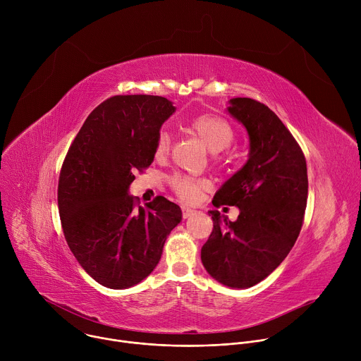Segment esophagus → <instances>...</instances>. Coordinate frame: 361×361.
Listing matches in <instances>:
<instances>
[{
    "label": "esophagus",
    "mask_w": 361,
    "mask_h": 361,
    "mask_svg": "<svg viewBox=\"0 0 361 361\" xmlns=\"http://www.w3.org/2000/svg\"><path fill=\"white\" fill-rule=\"evenodd\" d=\"M194 213H195V210H194V209H191V207H185V205L183 207V217H184V219L191 217Z\"/></svg>",
    "instance_id": "obj_1"
}]
</instances>
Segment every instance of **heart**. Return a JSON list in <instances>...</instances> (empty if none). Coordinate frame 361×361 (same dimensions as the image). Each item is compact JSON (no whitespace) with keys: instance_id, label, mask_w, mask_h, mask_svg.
<instances>
[{"instance_id":"b5f03b06","label":"heart","mask_w":361,"mask_h":361,"mask_svg":"<svg viewBox=\"0 0 361 361\" xmlns=\"http://www.w3.org/2000/svg\"><path fill=\"white\" fill-rule=\"evenodd\" d=\"M191 130L198 135L212 152H220L226 149L234 140V131L228 121L217 116H200L191 121ZM171 137L167 130H161L154 147L156 159H164L170 151ZM173 190L185 201H194L200 195L201 190L207 188V181L188 176H174L170 180Z\"/></svg>"}]
</instances>
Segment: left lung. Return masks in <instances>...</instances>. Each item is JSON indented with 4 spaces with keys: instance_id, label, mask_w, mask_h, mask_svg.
Wrapping results in <instances>:
<instances>
[{
    "instance_id": "1",
    "label": "left lung",
    "mask_w": 361,
    "mask_h": 361,
    "mask_svg": "<svg viewBox=\"0 0 361 361\" xmlns=\"http://www.w3.org/2000/svg\"><path fill=\"white\" fill-rule=\"evenodd\" d=\"M228 114L247 131V163L216 192L214 207L235 205L230 221L210 210L213 231L201 248L207 273L231 288H248L270 276L293 248L307 204V166L281 120L262 102L231 98Z\"/></svg>"
}]
</instances>
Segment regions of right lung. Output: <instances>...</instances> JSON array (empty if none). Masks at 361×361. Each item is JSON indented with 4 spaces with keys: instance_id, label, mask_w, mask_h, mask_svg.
<instances>
[{
    "instance_id": "obj_1",
    "label": "right lung",
    "mask_w": 361,
    "mask_h": 361,
    "mask_svg": "<svg viewBox=\"0 0 361 361\" xmlns=\"http://www.w3.org/2000/svg\"><path fill=\"white\" fill-rule=\"evenodd\" d=\"M176 113L159 95H116L92 110L74 138L59 181V212L70 250L101 286L123 290L157 267L183 219L163 195L135 209L134 173L154 161L161 126Z\"/></svg>"
}]
</instances>
